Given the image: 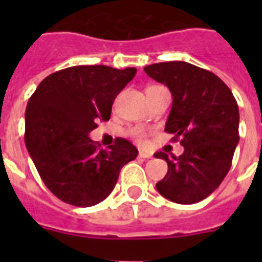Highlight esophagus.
<instances>
[{"mask_svg":"<svg viewBox=\"0 0 262 262\" xmlns=\"http://www.w3.org/2000/svg\"><path fill=\"white\" fill-rule=\"evenodd\" d=\"M152 155H149V154H147V152H143V151H140L139 152V158H143V159H149Z\"/></svg>","mask_w":262,"mask_h":262,"instance_id":"obj_1","label":"esophagus"}]
</instances>
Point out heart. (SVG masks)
<instances>
[{
    "label": "heart",
    "instance_id": "1",
    "mask_svg": "<svg viewBox=\"0 0 262 262\" xmlns=\"http://www.w3.org/2000/svg\"><path fill=\"white\" fill-rule=\"evenodd\" d=\"M129 136H132L140 144H144L145 137H147V132L144 130L143 127H132V129H129Z\"/></svg>",
    "mask_w": 262,
    "mask_h": 262
}]
</instances>
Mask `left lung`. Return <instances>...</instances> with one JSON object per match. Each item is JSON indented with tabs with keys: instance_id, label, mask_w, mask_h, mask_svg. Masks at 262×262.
Returning <instances> with one entry per match:
<instances>
[{
	"instance_id": "1",
	"label": "left lung",
	"mask_w": 262,
	"mask_h": 262,
	"mask_svg": "<svg viewBox=\"0 0 262 262\" xmlns=\"http://www.w3.org/2000/svg\"><path fill=\"white\" fill-rule=\"evenodd\" d=\"M149 77L166 84L172 95V107L166 129L185 151L168 158V171L156 183L160 194L178 204H194L216 190L231 167L239 141V111L234 95L209 71L171 61L148 65Z\"/></svg>"
}]
</instances>
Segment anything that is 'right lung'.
<instances>
[{"mask_svg": "<svg viewBox=\"0 0 262 262\" xmlns=\"http://www.w3.org/2000/svg\"><path fill=\"white\" fill-rule=\"evenodd\" d=\"M137 69L80 65L51 73L27 103L26 147L49 190L75 207L106 199L121 168L139 151L125 139L107 149L90 139L99 121H108L117 95Z\"/></svg>", "mask_w": 262, "mask_h": 262, "instance_id": "add662e5", "label": "right lung"}]
</instances>
